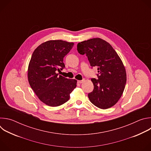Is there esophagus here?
Masks as SVG:
<instances>
[{
	"mask_svg": "<svg viewBox=\"0 0 151 151\" xmlns=\"http://www.w3.org/2000/svg\"><path fill=\"white\" fill-rule=\"evenodd\" d=\"M83 81H84V79H82V80H79V81H78V82L79 83H82Z\"/></svg>",
	"mask_w": 151,
	"mask_h": 151,
	"instance_id": "obj_1",
	"label": "esophagus"
}]
</instances>
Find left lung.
Masks as SVG:
<instances>
[{"mask_svg": "<svg viewBox=\"0 0 151 151\" xmlns=\"http://www.w3.org/2000/svg\"><path fill=\"white\" fill-rule=\"evenodd\" d=\"M77 50L86 54L92 68H97L98 79L91 78L94 90L88 94L90 101L102 109L113 106L121 98L127 81L125 68L116 52L100 38L78 43Z\"/></svg>", "mask_w": 151, "mask_h": 151, "instance_id": "8db88e82", "label": "left lung"}]
</instances>
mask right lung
<instances>
[{
    "mask_svg": "<svg viewBox=\"0 0 151 151\" xmlns=\"http://www.w3.org/2000/svg\"><path fill=\"white\" fill-rule=\"evenodd\" d=\"M74 44L61 40H49L33 52L28 68V79L36 96L47 105L55 107L68 101L77 81L58 75L65 65L63 58Z\"/></svg>",
    "mask_w": 151,
    "mask_h": 151,
    "instance_id": "right-lung-1",
    "label": "right lung"
}]
</instances>
